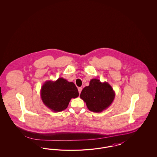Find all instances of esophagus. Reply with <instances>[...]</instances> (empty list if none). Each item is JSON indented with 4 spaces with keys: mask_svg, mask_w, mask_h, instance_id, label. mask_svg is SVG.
<instances>
[{
    "mask_svg": "<svg viewBox=\"0 0 157 157\" xmlns=\"http://www.w3.org/2000/svg\"><path fill=\"white\" fill-rule=\"evenodd\" d=\"M78 91H79V94H81V91H82V88H81V87H79V88H78Z\"/></svg>",
    "mask_w": 157,
    "mask_h": 157,
    "instance_id": "obj_1",
    "label": "esophagus"
}]
</instances>
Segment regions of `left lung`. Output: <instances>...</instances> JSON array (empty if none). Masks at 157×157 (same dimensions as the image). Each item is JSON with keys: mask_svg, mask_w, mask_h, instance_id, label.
<instances>
[{"mask_svg": "<svg viewBox=\"0 0 157 157\" xmlns=\"http://www.w3.org/2000/svg\"><path fill=\"white\" fill-rule=\"evenodd\" d=\"M115 92L108 82H101L98 79H92L90 85L85 86L80 98L86 103L88 109L94 112H101L112 103Z\"/></svg>", "mask_w": 157, "mask_h": 157, "instance_id": "left-lung-1", "label": "left lung"}]
</instances>
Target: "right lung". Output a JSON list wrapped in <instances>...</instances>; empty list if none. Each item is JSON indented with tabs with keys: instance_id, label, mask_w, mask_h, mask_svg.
<instances>
[{
	"instance_id": "obj_1",
	"label": "right lung",
	"mask_w": 157,
	"mask_h": 157,
	"mask_svg": "<svg viewBox=\"0 0 157 157\" xmlns=\"http://www.w3.org/2000/svg\"><path fill=\"white\" fill-rule=\"evenodd\" d=\"M40 96L46 106L53 112H60L67 108L72 98L79 96V92L74 82L59 78L55 81H46L41 88Z\"/></svg>"
}]
</instances>
